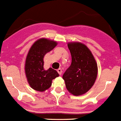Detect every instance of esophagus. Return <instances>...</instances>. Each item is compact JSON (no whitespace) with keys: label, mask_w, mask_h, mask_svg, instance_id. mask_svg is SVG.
I'll use <instances>...</instances> for the list:
<instances>
[{"label":"esophagus","mask_w":121,"mask_h":121,"mask_svg":"<svg viewBox=\"0 0 121 121\" xmlns=\"http://www.w3.org/2000/svg\"><path fill=\"white\" fill-rule=\"evenodd\" d=\"M57 72L59 73V75H61V74H62V69H61V68H59V69H58V70H57Z\"/></svg>","instance_id":"obj_1"}]
</instances>
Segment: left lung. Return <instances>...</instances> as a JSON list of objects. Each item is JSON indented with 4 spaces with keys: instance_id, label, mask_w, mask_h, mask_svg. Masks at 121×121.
Wrapping results in <instances>:
<instances>
[{
    "instance_id": "obj_1",
    "label": "left lung",
    "mask_w": 121,
    "mask_h": 121,
    "mask_svg": "<svg viewBox=\"0 0 121 121\" xmlns=\"http://www.w3.org/2000/svg\"><path fill=\"white\" fill-rule=\"evenodd\" d=\"M72 63L62 78L67 90L75 96L89 91L97 78L96 62L89 49L80 42L68 43Z\"/></svg>"
}]
</instances>
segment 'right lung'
Segmentation results:
<instances>
[{
    "instance_id": "right-lung-1",
    "label": "right lung",
    "mask_w": 121,
    "mask_h": 121,
    "mask_svg": "<svg viewBox=\"0 0 121 121\" xmlns=\"http://www.w3.org/2000/svg\"><path fill=\"white\" fill-rule=\"evenodd\" d=\"M57 45L55 41L40 38L34 43L27 54L25 70L28 83L32 89L39 92L45 91L51 86L52 80L59 76L51 68H43V58Z\"/></svg>"
}]
</instances>
